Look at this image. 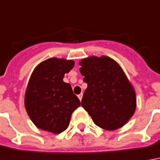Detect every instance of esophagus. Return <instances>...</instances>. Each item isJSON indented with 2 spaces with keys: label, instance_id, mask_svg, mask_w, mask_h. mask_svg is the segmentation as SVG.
I'll return each instance as SVG.
<instances>
[{
  "label": "esophagus",
  "instance_id": "1",
  "mask_svg": "<svg viewBox=\"0 0 160 160\" xmlns=\"http://www.w3.org/2000/svg\"><path fill=\"white\" fill-rule=\"evenodd\" d=\"M82 96H83V94H80L79 95H78V97H79V99H80V101H81V99H82Z\"/></svg>",
  "mask_w": 160,
  "mask_h": 160
}]
</instances>
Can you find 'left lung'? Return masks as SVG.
<instances>
[{
  "label": "left lung",
  "mask_w": 160,
  "mask_h": 160,
  "mask_svg": "<svg viewBox=\"0 0 160 160\" xmlns=\"http://www.w3.org/2000/svg\"><path fill=\"white\" fill-rule=\"evenodd\" d=\"M80 65L88 84L81 106L100 128L115 130L122 127L133 116L137 100L121 66L106 56L83 58Z\"/></svg>",
  "instance_id": "1"
}]
</instances>
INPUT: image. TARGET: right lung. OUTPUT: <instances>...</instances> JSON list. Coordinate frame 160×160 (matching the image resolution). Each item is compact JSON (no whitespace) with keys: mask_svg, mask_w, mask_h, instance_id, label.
I'll return each instance as SVG.
<instances>
[{"mask_svg":"<svg viewBox=\"0 0 160 160\" xmlns=\"http://www.w3.org/2000/svg\"><path fill=\"white\" fill-rule=\"evenodd\" d=\"M74 66L72 60L51 58L40 63L30 76L25 92L26 111L41 130L54 134L67 129L72 112L80 106L71 85L63 81Z\"/></svg>","mask_w":160,"mask_h":160,"instance_id":"1","label":"right lung"}]
</instances>
